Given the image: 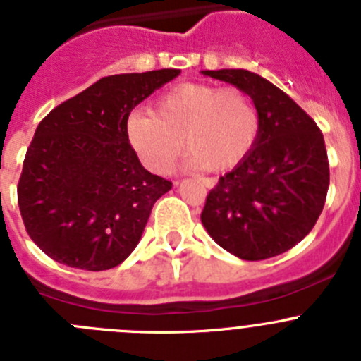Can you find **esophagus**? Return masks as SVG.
Masks as SVG:
<instances>
[{
    "instance_id": "34e87169",
    "label": "esophagus",
    "mask_w": 361,
    "mask_h": 361,
    "mask_svg": "<svg viewBox=\"0 0 361 361\" xmlns=\"http://www.w3.org/2000/svg\"><path fill=\"white\" fill-rule=\"evenodd\" d=\"M199 183H202V186L206 188H213L215 186V178H209V177H199ZM175 186H178V183H175Z\"/></svg>"
}]
</instances>
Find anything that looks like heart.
Listing matches in <instances>:
<instances>
[{
	"instance_id": "b5f03b06",
	"label": "heart",
	"mask_w": 361,
	"mask_h": 361,
	"mask_svg": "<svg viewBox=\"0 0 361 361\" xmlns=\"http://www.w3.org/2000/svg\"><path fill=\"white\" fill-rule=\"evenodd\" d=\"M126 132L137 157L155 173L171 171L184 139L191 166L226 171L253 149L260 116L253 101L237 88L184 82L157 99L155 114L133 111Z\"/></svg>"
}]
</instances>
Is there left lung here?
I'll use <instances>...</instances> for the list:
<instances>
[{
    "label": "left lung",
    "mask_w": 361,
    "mask_h": 361,
    "mask_svg": "<svg viewBox=\"0 0 361 361\" xmlns=\"http://www.w3.org/2000/svg\"><path fill=\"white\" fill-rule=\"evenodd\" d=\"M237 86L260 116L247 157L208 193L202 226L242 260H264L295 247L324 209L329 161L317 123L279 86L242 68L202 70Z\"/></svg>",
    "instance_id": "obj_1"
}]
</instances>
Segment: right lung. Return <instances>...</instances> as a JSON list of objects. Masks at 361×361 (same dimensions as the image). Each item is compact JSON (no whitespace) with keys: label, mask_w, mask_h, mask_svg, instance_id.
<instances>
[{"label":"right lung","mask_w":361,"mask_h":361,"mask_svg":"<svg viewBox=\"0 0 361 361\" xmlns=\"http://www.w3.org/2000/svg\"><path fill=\"white\" fill-rule=\"evenodd\" d=\"M180 70L117 73L54 108L37 126L18 184L27 233L56 262L119 266L171 183L145 170L128 141L130 111Z\"/></svg>","instance_id":"add662e5"}]
</instances>
